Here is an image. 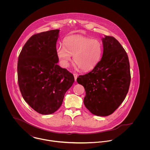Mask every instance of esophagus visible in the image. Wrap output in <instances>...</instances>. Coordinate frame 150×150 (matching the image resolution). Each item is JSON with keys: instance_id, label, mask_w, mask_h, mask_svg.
Returning <instances> with one entry per match:
<instances>
[{"instance_id": "1", "label": "esophagus", "mask_w": 150, "mask_h": 150, "mask_svg": "<svg viewBox=\"0 0 150 150\" xmlns=\"http://www.w3.org/2000/svg\"><path fill=\"white\" fill-rule=\"evenodd\" d=\"M73 76H74V80H75V81H76V80H77V77H78V74H76V73H74V74H73Z\"/></svg>"}]
</instances>
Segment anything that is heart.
Instances as JSON below:
<instances>
[{
	"instance_id": "1",
	"label": "heart",
	"mask_w": 150,
	"mask_h": 150,
	"mask_svg": "<svg viewBox=\"0 0 150 150\" xmlns=\"http://www.w3.org/2000/svg\"><path fill=\"white\" fill-rule=\"evenodd\" d=\"M64 47L57 48V55L60 64L64 68L68 67L73 56L74 62L84 71L93 69L101 59L103 53L102 42L89 37L76 35L64 39Z\"/></svg>"
}]
</instances>
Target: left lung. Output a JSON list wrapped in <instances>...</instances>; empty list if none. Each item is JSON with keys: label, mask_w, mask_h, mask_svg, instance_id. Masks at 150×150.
<instances>
[{"label": "left lung", "mask_w": 150, "mask_h": 150, "mask_svg": "<svg viewBox=\"0 0 150 150\" xmlns=\"http://www.w3.org/2000/svg\"><path fill=\"white\" fill-rule=\"evenodd\" d=\"M101 60L89 73L79 76L77 81L84 87V103L94 115L111 114L124 100L130 83L128 55L114 37L102 38Z\"/></svg>", "instance_id": "left-lung-1"}]
</instances>
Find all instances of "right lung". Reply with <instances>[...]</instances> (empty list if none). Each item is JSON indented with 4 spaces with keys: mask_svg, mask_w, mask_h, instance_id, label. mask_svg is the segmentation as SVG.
Masks as SVG:
<instances>
[{
    "mask_svg": "<svg viewBox=\"0 0 150 150\" xmlns=\"http://www.w3.org/2000/svg\"><path fill=\"white\" fill-rule=\"evenodd\" d=\"M59 32L55 29L33 35L18 57V83L22 96L42 114L58 110L66 92L74 81L73 74L57 64L56 44Z\"/></svg>",
    "mask_w": 150,
    "mask_h": 150,
    "instance_id": "add662e5",
    "label": "right lung"
}]
</instances>
